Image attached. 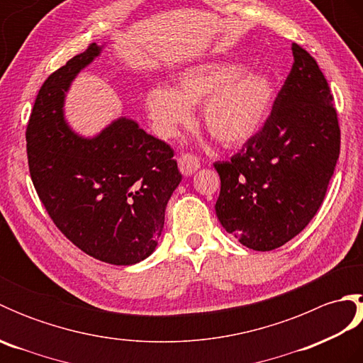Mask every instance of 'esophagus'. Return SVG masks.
<instances>
[{
  "label": "esophagus",
  "instance_id": "1",
  "mask_svg": "<svg viewBox=\"0 0 363 363\" xmlns=\"http://www.w3.org/2000/svg\"><path fill=\"white\" fill-rule=\"evenodd\" d=\"M177 165H179V169L182 174L191 176L195 172H198L199 159L195 156V154L186 152V154H182V156H179V159H177Z\"/></svg>",
  "mask_w": 363,
  "mask_h": 363
}]
</instances>
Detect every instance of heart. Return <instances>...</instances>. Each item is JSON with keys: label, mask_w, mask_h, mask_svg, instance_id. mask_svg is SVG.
Here are the masks:
<instances>
[{"label": "heart", "mask_w": 363, "mask_h": 363, "mask_svg": "<svg viewBox=\"0 0 363 363\" xmlns=\"http://www.w3.org/2000/svg\"><path fill=\"white\" fill-rule=\"evenodd\" d=\"M274 82L243 64L207 60L174 73V86L157 84L143 96L151 126L160 138H174L194 121L191 107L201 104V120L215 140L240 146L256 137L272 115Z\"/></svg>", "instance_id": "1"}]
</instances>
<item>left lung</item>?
Returning a JSON list of instances; mask_svg holds the SVG:
<instances>
[{
	"mask_svg": "<svg viewBox=\"0 0 363 363\" xmlns=\"http://www.w3.org/2000/svg\"><path fill=\"white\" fill-rule=\"evenodd\" d=\"M291 72L260 133L229 162H215L221 190L215 212L246 248L272 251L318 212L340 154L333 95L318 64L291 45Z\"/></svg>",
	"mask_w": 363,
	"mask_h": 363,
	"instance_id": "8db88e82",
	"label": "left lung"
}]
</instances>
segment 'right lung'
Wrapping results in <instances>:
<instances>
[{
    "label": "right lung",
    "instance_id": "right-lung-1",
    "mask_svg": "<svg viewBox=\"0 0 363 363\" xmlns=\"http://www.w3.org/2000/svg\"><path fill=\"white\" fill-rule=\"evenodd\" d=\"M101 51L91 43L43 82L26 129L28 164L38 198L68 240L106 264L134 265L156 250L182 176L173 150L134 120L120 117L91 138L68 125L67 91Z\"/></svg>",
    "mask_w": 363,
    "mask_h": 363
}]
</instances>
